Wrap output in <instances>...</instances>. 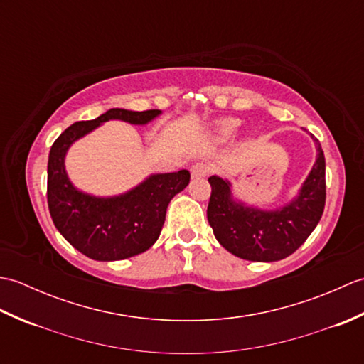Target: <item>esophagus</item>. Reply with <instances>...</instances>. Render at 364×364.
<instances>
[{"instance_id": "1", "label": "esophagus", "mask_w": 364, "mask_h": 364, "mask_svg": "<svg viewBox=\"0 0 364 364\" xmlns=\"http://www.w3.org/2000/svg\"><path fill=\"white\" fill-rule=\"evenodd\" d=\"M208 170H210V168H208L206 164H203V162H198V164L192 166L191 175H192V178H203V176H206Z\"/></svg>"}]
</instances>
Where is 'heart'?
Returning a JSON list of instances; mask_svg holds the SVG:
<instances>
[{
    "instance_id": "heart-1",
    "label": "heart",
    "mask_w": 364,
    "mask_h": 364,
    "mask_svg": "<svg viewBox=\"0 0 364 364\" xmlns=\"http://www.w3.org/2000/svg\"><path fill=\"white\" fill-rule=\"evenodd\" d=\"M241 123L236 119H222L218 120L211 127V134L219 142H227L230 139H233L235 134L237 133V128Z\"/></svg>"
}]
</instances>
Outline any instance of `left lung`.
<instances>
[{
  "mask_svg": "<svg viewBox=\"0 0 364 364\" xmlns=\"http://www.w3.org/2000/svg\"><path fill=\"white\" fill-rule=\"evenodd\" d=\"M316 162L297 196L277 210L244 203L235 198L227 178L213 175L208 222L219 244L247 261L272 262L289 257L318 225L326 206V158L318 139Z\"/></svg>",
  "mask_w": 364,
  "mask_h": 364,
  "instance_id": "1",
  "label": "left lung"
}]
</instances>
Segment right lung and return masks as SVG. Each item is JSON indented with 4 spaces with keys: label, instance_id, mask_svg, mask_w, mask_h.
Listing matches in <instances>:
<instances>
[{
    "label": "right lung",
    "instance_id": "obj_1",
    "mask_svg": "<svg viewBox=\"0 0 364 364\" xmlns=\"http://www.w3.org/2000/svg\"><path fill=\"white\" fill-rule=\"evenodd\" d=\"M159 109L128 111L114 107L95 120L76 122L54 141L48 156V208L54 227L76 250L97 261H119L144 253L158 241L166 211L189 184L188 170L153 173L136 188L112 197H97L73 186L65 170L68 149L109 120L146 125Z\"/></svg>",
    "mask_w": 364,
    "mask_h": 364
}]
</instances>
